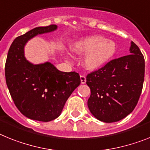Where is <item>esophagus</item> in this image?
Instances as JSON below:
<instances>
[{"instance_id":"1","label":"esophagus","mask_w":150,"mask_h":150,"mask_svg":"<svg viewBox=\"0 0 150 150\" xmlns=\"http://www.w3.org/2000/svg\"><path fill=\"white\" fill-rule=\"evenodd\" d=\"M80 79H81V84H85V83H86V77L84 76V75H81Z\"/></svg>"}]
</instances>
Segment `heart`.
<instances>
[{
	"label": "heart",
	"mask_w": 150,
	"mask_h": 150,
	"mask_svg": "<svg viewBox=\"0 0 150 150\" xmlns=\"http://www.w3.org/2000/svg\"><path fill=\"white\" fill-rule=\"evenodd\" d=\"M117 46L115 41L99 35L79 38L70 45V50L78 56L87 55L83 65L91 71L103 67L115 55Z\"/></svg>",
	"instance_id": "obj_1"
}]
</instances>
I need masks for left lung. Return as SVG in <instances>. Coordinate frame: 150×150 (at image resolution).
Wrapping results in <instances>:
<instances>
[{
  "label": "left lung",
  "instance_id": "obj_1",
  "mask_svg": "<svg viewBox=\"0 0 150 150\" xmlns=\"http://www.w3.org/2000/svg\"><path fill=\"white\" fill-rule=\"evenodd\" d=\"M129 55L115 59L88 74L91 89L88 106L101 122L120 121L132 112L143 89L145 60L137 44L131 41Z\"/></svg>",
  "mask_w": 150,
  "mask_h": 150
}]
</instances>
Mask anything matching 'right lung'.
<instances>
[{
  "mask_svg": "<svg viewBox=\"0 0 150 150\" xmlns=\"http://www.w3.org/2000/svg\"><path fill=\"white\" fill-rule=\"evenodd\" d=\"M56 25L37 27L16 38L9 49L5 77L16 106L27 118L50 122L59 116L66 100L80 84L79 74L57 69L50 62L32 64L24 53L30 39L55 31Z\"/></svg>",
  "mask_w": 150,
  "mask_h": 150,
  "instance_id": "obj_1",
  "label": "right lung"
}]
</instances>
